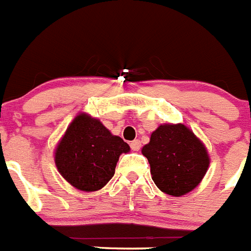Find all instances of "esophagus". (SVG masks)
<instances>
[{
	"label": "esophagus",
	"mask_w": 251,
	"mask_h": 251,
	"mask_svg": "<svg viewBox=\"0 0 251 251\" xmlns=\"http://www.w3.org/2000/svg\"><path fill=\"white\" fill-rule=\"evenodd\" d=\"M130 147H131V149L134 150V151H139V150H140V148H141L140 140L131 141V143H130Z\"/></svg>",
	"instance_id": "34e87169"
}]
</instances>
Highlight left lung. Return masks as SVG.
<instances>
[{
	"label": "left lung",
	"instance_id": "8db88e82",
	"mask_svg": "<svg viewBox=\"0 0 251 251\" xmlns=\"http://www.w3.org/2000/svg\"><path fill=\"white\" fill-rule=\"evenodd\" d=\"M141 152L148 158L156 187L174 197L195 189L210 165L203 143L183 124L159 126Z\"/></svg>",
	"mask_w": 251,
	"mask_h": 251
}]
</instances>
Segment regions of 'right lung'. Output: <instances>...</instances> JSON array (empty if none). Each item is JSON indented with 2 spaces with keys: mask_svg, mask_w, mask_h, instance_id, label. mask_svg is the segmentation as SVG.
Wrapping results in <instances>:
<instances>
[{
  "mask_svg": "<svg viewBox=\"0 0 251 251\" xmlns=\"http://www.w3.org/2000/svg\"><path fill=\"white\" fill-rule=\"evenodd\" d=\"M128 151V144L111 134L100 120L79 113L56 147L55 165L79 191H99L113 177L120 155Z\"/></svg>",
  "mask_w": 251,
  "mask_h": 251,
  "instance_id": "add662e5",
  "label": "right lung"
}]
</instances>
